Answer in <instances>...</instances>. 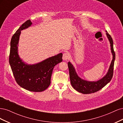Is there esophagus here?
<instances>
[{"label":"esophagus","mask_w":123,"mask_h":123,"mask_svg":"<svg viewBox=\"0 0 123 123\" xmlns=\"http://www.w3.org/2000/svg\"><path fill=\"white\" fill-rule=\"evenodd\" d=\"M69 58V54L68 53H65L63 54L62 55V59L64 61L67 60Z\"/></svg>","instance_id":"esophagus-1"}]
</instances>
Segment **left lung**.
Here are the masks:
<instances>
[{
  "label": "left lung",
  "mask_w": 123,
  "mask_h": 123,
  "mask_svg": "<svg viewBox=\"0 0 123 123\" xmlns=\"http://www.w3.org/2000/svg\"><path fill=\"white\" fill-rule=\"evenodd\" d=\"M106 35L110 44V49L112 55V60L108 72L101 79L97 81H88L81 79L76 72L75 68L71 62H68L71 84L77 91L83 94H90L99 91L109 83L113 76L115 54L113 49V42L112 37L106 31Z\"/></svg>",
  "instance_id": "obj_1"
}]
</instances>
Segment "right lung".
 Returning a JSON list of instances; mask_svg holds the SVG:
<instances>
[{"label":"right lung","mask_w":123,"mask_h":123,"mask_svg":"<svg viewBox=\"0 0 123 123\" xmlns=\"http://www.w3.org/2000/svg\"><path fill=\"white\" fill-rule=\"evenodd\" d=\"M32 24L30 20L26 21L13 35L10 43L9 63L15 79L21 87L30 91L42 92L50 85L53 69L62 61V54L59 53L32 65L22 60L18 52L21 31L28 28Z\"/></svg>","instance_id":"1"}]
</instances>
